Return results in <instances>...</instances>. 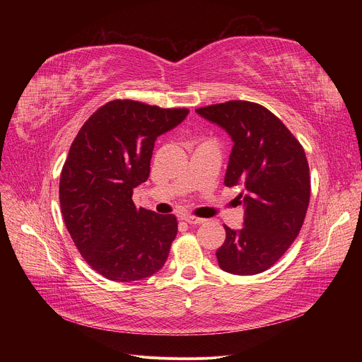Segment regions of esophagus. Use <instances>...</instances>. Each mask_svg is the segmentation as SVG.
I'll return each mask as SVG.
<instances>
[{
  "label": "esophagus",
  "mask_w": 362,
  "mask_h": 362,
  "mask_svg": "<svg viewBox=\"0 0 362 362\" xmlns=\"http://www.w3.org/2000/svg\"><path fill=\"white\" fill-rule=\"evenodd\" d=\"M183 220H185L186 223H189V224H194V226H197V224H204V223L206 221L205 218H199V217H194V216H185Z\"/></svg>",
  "instance_id": "1"
}]
</instances>
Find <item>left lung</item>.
Segmentation results:
<instances>
[{"instance_id": "1", "label": "left lung", "mask_w": 362, "mask_h": 362, "mask_svg": "<svg viewBox=\"0 0 362 362\" xmlns=\"http://www.w3.org/2000/svg\"><path fill=\"white\" fill-rule=\"evenodd\" d=\"M205 120L224 129L233 141L224 185L242 186L240 230L224 226L226 240L217 250L220 269L252 276L269 270L289 250L305 220L310 204V167L299 141L265 107L227 101L198 108Z\"/></svg>"}]
</instances>
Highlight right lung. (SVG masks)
I'll return each instance as SVG.
<instances>
[{"mask_svg": "<svg viewBox=\"0 0 362 362\" xmlns=\"http://www.w3.org/2000/svg\"><path fill=\"white\" fill-rule=\"evenodd\" d=\"M187 114V108L114 100L74 138L60 177L62 214L76 248L101 276L135 281L164 265L177 220L138 210L132 195L149 177L157 138Z\"/></svg>", "mask_w": 362, "mask_h": 362, "instance_id": "add662e5", "label": "right lung"}]
</instances>
